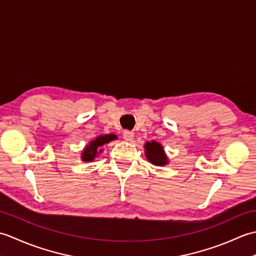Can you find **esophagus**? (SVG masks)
Returning <instances> with one entry per match:
<instances>
[{
	"instance_id": "34e87169",
	"label": "esophagus",
	"mask_w": 256,
	"mask_h": 256,
	"mask_svg": "<svg viewBox=\"0 0 256 256\" xmlns=\"http://www.w3.org/2000/svg\"><path fill=\"white\" fill-rule=\"evenodd\" d=\"M123 138H124L125 140H126V142H132L133 138H134V133L131 132V131H124Z\"/></svg>"
}]
</instances>
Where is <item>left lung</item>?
Returning a JSON list of instances; mask_svg holds the SVG:
<instances>
[{
    "label": "left lung",
    "instance_id": "obj_1",
    "mask_svg": "<svg viewBox=\"0 0 256 256\" xmlns=\"http://www.w3.org/2000/svg\"><path fill=\"white\" fill-rule=\"evenodd\" d=\"M145 156L148 160L155 166H166L170 164V160L166 155L162 145L156 140L146 142L144 144Z\"/></svg>",
    "mask_w": 256,
    "mask_h": 256
}]
</instances>
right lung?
Masks as SVG:
<instances>
[{
	"mask_svg": "<svg viewBox=\"0 0 256 256\" xmlns=\"http://www.w3.org/2000/svg\"><path fill=\"white\" fill-rule=\"evenodd\" d=\"M114 140H118L116 134H106V135H99L94 140H90V142L86 145V148L81 152L80 158L84 162H94L98 156H99L103 152V146L108 144Z\"/></svg>",
	"mask_w": 256,
	"mask_h": 256,
	"instance_id": "right-lung-1",
	"label": "right lung"
}]
</instances>
